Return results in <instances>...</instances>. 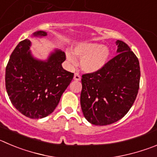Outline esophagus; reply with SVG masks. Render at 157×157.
<instances>
[{
	"label": "esophagus",
	"instance_id": "esophagus-1",
	"mask_svg": "<svg viewBox=\"0 0 157 157\" xmlns=\"http://www.w3.org/2000/svg\"><path fill=\"white\" fill-rule=\"evenodd\" d=\"M74 80H76V81H79V80H80V76L78 73H76V74H74Z\"/></svg>",
	"mask_w": 157,
	"mask_h": 157
}]
</instances>
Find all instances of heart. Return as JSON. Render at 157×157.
Wrapping results in <instances>:
<instances>
[{
    "label": "heart",
    "mask_w": 157,
    "mask_h": 157,
    "mask_svg": "<svg viewBox=\"0 0 157 157\" xmlns=\"http://www.w3.org/2000/svg\"><path fill=\"white\" fill-rule=\"evenodd\" d=\"M74 55L80 58V67L88 74L100 71L108 63L111 51L106 45L98 42H80L73 49ZM67 58L70 62L74 63L75 58L71 52L67 51Z\"/></svg>",
    "instance_id": "obj_1"
}]
</instances>
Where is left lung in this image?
<instances>
[{
    "label": "left lung",
    "mask_w": 157,
    "mask_h": 157,
    "mask_svg": "<svg viewBox=\"0 0 157 157\" xmlns=\"http://www.w3.org/2000/svg\"><path fill=\"white\" fill-rule=\"evenodd\" d=\"M116 56L100 71L82 76L80 105L83 116L95 125L118 121L132 106L140 87L138 58L122 41L115 42Z\"/></svg>",
    "instance_id": "left-lung-1"
}]
</instances>
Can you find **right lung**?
<instances>
[{"mask_svg":"<svg viewBox=\"0 0 157 157\" xmlns=\"http://www.w3.org/2000/svg\"><path fill=\"white\" fill-rule=\"evenodd\" d=\"M46 36L47 32L37 31L32 36ZM31 45V41L25 39L14 49L6 67L5 86L16 109L28 118L39 119L55 110L74 74L63 68L66 55L62 50L55 49L42 60L32 55Z\"/></svg>","mask_w":157,"mask_h":157,"instance_id":"right-lung-1","label":"right lung"}]
</instances>
